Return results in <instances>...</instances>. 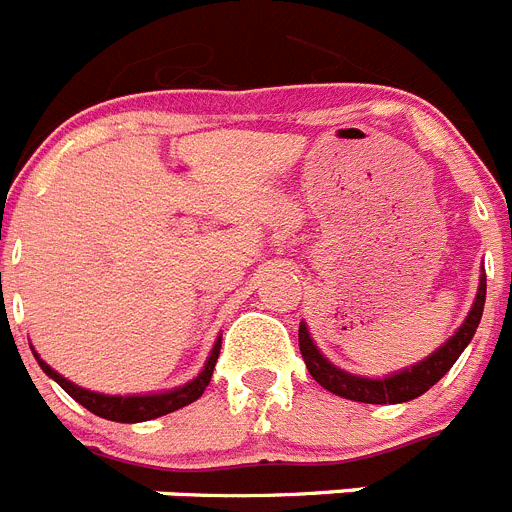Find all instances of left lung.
Here are the masks:
<instances>
[{"label":"left lung","mask_w":512,"mask_h":512,"mask_svg":"<svg viewBox=\"0 0 512 512\" xmlns=\"http://www.w3.org/2000/svg\"><path fill=\"white\" fill-rule=\"evenodd\" d=\"M485 297H487V277L485 269L479 274V287L477 297H474L469 315L464 323L456 328L454 336L449 341L438 346L431 356H425L418 364H410L400 372L384 374V377H361V374H351L333 361L323 356L315 341H312L307 323H300V354L305 359L307 372L320 387L338 397L354 402H366V405H397V402H410L428 392L443 374L449 372L454 361L459 359L461 351L472 343L477 325L482 320V310H485Z\"/></svg>","instance_id":"obj_1"}]
</instances>
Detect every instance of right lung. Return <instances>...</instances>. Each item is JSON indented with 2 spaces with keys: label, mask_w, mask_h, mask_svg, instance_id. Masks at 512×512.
Here are the masks:
<instances>
[{
  "label": "right lung",
  "mask_w": 512,
  "mask_h": 512,
  "mask_svg": "<svg viewBox=\"0 0 512 512\" xmlns=\"http://www.w3.org/2000/svg\"><path fill=\"white\" fill-rule=\"evenodd\" d=\"M220 343H223V336H217L215 346H212L210 356H207L205 366H202V372L197 374L192 382L182 384V387H174V390L148 392V395H102V392H92L87 390V387L74 384L71 379L63 377V374H58L53 366H48L40 359L38 351H33V356L38 359L40 369H43L63 392H69L79 405H84L89 413L99 415V418L115 420V423H143V420L161 418V415H169L174 413V410L184 408L189 402L200 400L202 392L207 390V384H210L212 379V369H215L217 356H220Z\"/></svg>",
  "instance_id": "1"
}]
</instances>
